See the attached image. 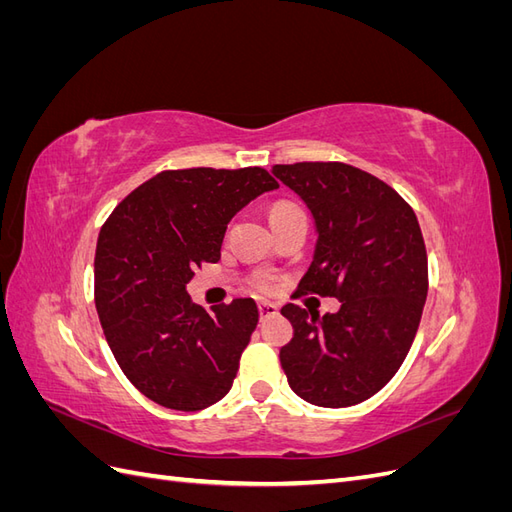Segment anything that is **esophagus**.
<instances>
[{"instance_id":"esophagus-1","label":"esophagus","mask_w":512,"mask_h":512,"mask_svg":"<svg viewBox=\"0 0 512 512\" xmlns=\"http://www.w3.org/2000/svg\"><path fill=\"white\" fill-rule=\"evenodd\" d=\"M277 312H280V307H277L275 303H260L258 305V314H260V318H269V316H275Z\"/></svg>"}]
</instances>
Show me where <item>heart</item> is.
<instances>
[{"label": "heart", "mask_w": 512, "mask_h": 512, "mask_svg": "<svg viewBox=\"0 0 512 512\" xmlns=\"http://www.w3.org/2000/svg\"><path fill=\"white\" fill-rule=\"evenodd\" d=\"M294 209H299L297 205H292V203H277V205H273V209H271V215H280V213H288V211H294ZM254 288L258 290V292H273V288H275V282H273V277H269V275H256L254 277Z\"/></svg>", "instance_id": "heart-1"}]
</instances>
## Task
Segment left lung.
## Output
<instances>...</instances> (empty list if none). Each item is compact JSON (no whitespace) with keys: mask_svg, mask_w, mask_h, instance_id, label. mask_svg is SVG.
I'll use <instances>...</instances> for the list:
<instances>
[{"mask_svg":"<svg viewBox=\"0 0 512 512\" xmlns=\"http://www.w3.org/2000/svg\"><path fill=\"white\" fill-rule=\"evenodd\" d=\"M273 175L314 215V260L294 297L342 303L322 318L282 307L294 335L280 350L290 389L322 408L376 395L404 363L429 288L427 250L412 207L391 185L344 162L275 164Z\"/></svg>","mask_w":512,"mask_h":512,"instance_id":"obj_1","label":"left lung"}]
</instances>
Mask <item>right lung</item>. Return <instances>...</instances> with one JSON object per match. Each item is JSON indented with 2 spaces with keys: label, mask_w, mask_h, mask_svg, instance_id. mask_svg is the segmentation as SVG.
I'll return each instance as SVG.
<instances>
[{
  "label": "right lung",
  "mask_w": 512,
  "mask_h": 512,
  "mask_svg": "<svg viewBox=\"0 0 512 512\" xmlns=\"http://www.w3.org/2000/svg\"><path fill=\"white\" fill-rule=\"evenodd\" d=\"M275 188L260 166L162 170L104 222L94 260L100 324L123 374L156 404L196 412L230 391L258 307L235 299L207 314L185 284L220 260L235 213Z\"/></svg>",
  "instance_id": "right-lung-1"
}]
</instances>
